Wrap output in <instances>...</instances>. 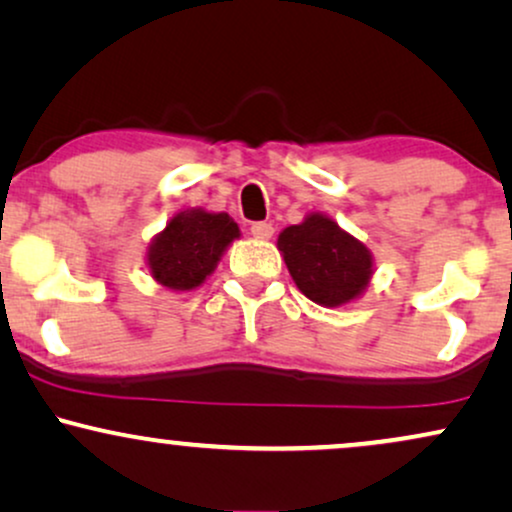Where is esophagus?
Returning <instances> with one entry per match:
<instances>
[{
    "mask_svg": "<svg viewBox=\"0 0 512 512\" xmlns=\"http://www.w3.org/2000/svg\"><path fill=\"white\" fill-rule=\"evenodd\" d=\"M250 234L255 238H260V241H269L271 236H274V226L269 222H255L250 226Z\"/></svg>",
    "mask_w": 512,
    "mask_h": 512,
    "instance_id": "34e87169",
    "label": "esophagus"
}]
</instances>
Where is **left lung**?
I'll use <instances>...</instances> for the list:
<instances>
[{
  "mask_svg": "<svg viewBox=\"0 0 512 512\" xmlns=\"http://www.w3.org/2000/svg\"><path fill=\"white\" fill-rule=\"evenodd\" d=\"M278 250L295 286L323 307L352 302L371 281L373 257L366 245L319 212L283 229Z\"/></svg>",
  "mask_w": 512,
  "mask_h": 512,
  "instance_id": "8db88e82",
  "label": "left lung"
}]
</instances>
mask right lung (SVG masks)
Wrapping results in <instances>:
<instances>
[{
    "label": "right lung",
    "mask_w": 512,
    "mask_h": 512,
    "mask_svg": "<svg viewBox=\"0 0 512 512\" xmlns=\"http://www.w3.org/2000/svg\"><path fill=\"white\" fill-rule=\"evenodd\" d=\"M238 236V224L226 212L184 210L148 245V267L165 288L193 290L215 271L222 252Z\"/></svg>",
    "instance_id": "right-lung-1"
}]
</instances>
